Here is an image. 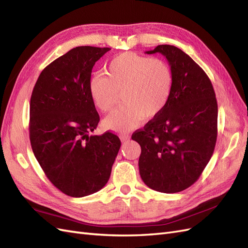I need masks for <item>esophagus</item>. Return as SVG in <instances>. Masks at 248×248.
<instances>
[{
  "label": "esophagus",
  "instance_id": "obj_1",
  "mask_svg": "<svg viewBox=\"0 0 248 248\" xmlns=\"http://www.w3.org/2000/svg\"><path fill=\"white\" fill-rule=\"evenodd\" d=\"M120 139H121L122 141H127L130 140V137L128 136V134H121V136H120Z\"/></svg>",
  "mask_w": 248,
  "mask_h": 248
}]
</instances>
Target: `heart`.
I'll return each instance as SVG.
<instances>
[{
	"label": "heart",
	"mask_w": 248,
	"mask_h": 248,
	"mask_svg": "<svg viewBox=\"0 0 248 248\" xmlns=\"http://www.w3.org/2000/svg\"><path fill=\"white\" fill-rule=\"evenodd\" d=\"M106 74H95L89 80V94L95 107L108 112L115 108L122 93L125 103L108 116L104 127L115 131H129L142 119L153 118L167 106L174 73L162 59L122 52L106 66Z\"/></svg>",
	"instance_id": "b5f03b06"
}]
</instances>
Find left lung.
<instances>
[{
	"instance_id": "left-lung-1",
	"label": "left lung",
	"mask_w": 248,
	"mask_h": 248,
	"mask_svg": "<svg viewBox=\"0 0 248 248\" xmlns=\"http://www.w3.org/2000/svg\"><path fill=\"white\" fill-rule=\"evenodd\" d=\"M146 52L167 58L174 86L164 108L131 137L141 149L140 174L151 189L180 192L200 178L214 152L215 92L206 72L183 50L162 44Z\"/></svg>"
}]
</instances>
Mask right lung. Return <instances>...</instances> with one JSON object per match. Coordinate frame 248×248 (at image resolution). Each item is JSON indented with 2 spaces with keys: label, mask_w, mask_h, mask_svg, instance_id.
<instances>
[{
  "label": "right lung",
  "mask_w": 248,
  "mask_h": 248,
  "mask_svg": "<svg viewBox=\"0 0 248 248\" xmlns=\"http://www.w3.org/2000/svg\"><path fill=\"white\" fill-rule=\"evenodd\" d=\"M108 47L78 46L42 70L30 102V141L44 174L73 198L108 181L121 140L109 131L89 136L99 115L89 94L93 66Z\"/></svg>",
  "instance_id": "1"
}]
</instances>
